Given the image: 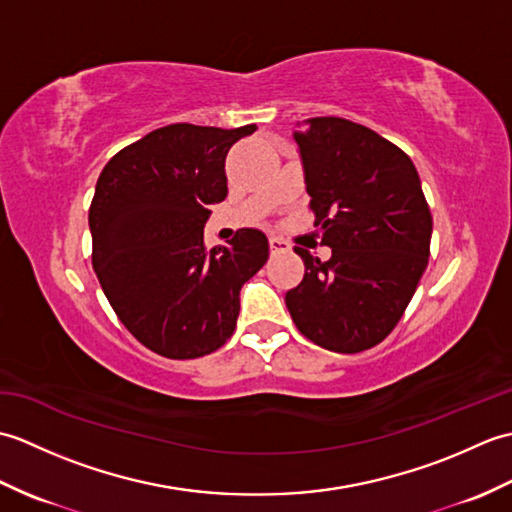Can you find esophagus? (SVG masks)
I'll list each match as a JSON object with an SVG mask.
<instances>
[{
  "label": "esophagus",
  "mask_w": 512,
  "mask_h": 512,
  "mask_svg": "<svg viewBox=\"0 0 512 512\" xmlns=\"http://www.w3.org/2000/svg\"><path fill=\"white\" fill-rule=\"evenodd\" d=\"M268 244H270V253H273V255L286 253V250H290V244L284 242V239H279V237H270Z\"/></svg>",
  "instance_id": "1"
}]
</instances>
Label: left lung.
<instances>
[{
    "label": "left lung",
    "instance_id": "1",
    "mask_svg": "<svg viewBox=\"0 0 512 512\" xmlns=\"http://www.w3.org/2000/svg\"><path fill=\"white\" fill-rule=\"evenodd\" d=\"M295 140L321 262L295 246L306 275L286 292L297 330L325 350L356 354L387 339L429 264L431 211L411 158L339 116L297 123Z\"/></svg>",
    "mask_w": 512,
    "mask_h": 512
}]
</instances>
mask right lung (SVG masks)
Masks as SVG:
<instances>
[{"label": "right lung", "mask_w": 512, "mask_h": 512, "mask_svg": "<svg viewBox=\"0 0 512 512\" xmlns=\"http://www.w3.org/2000/svg\"><path fill=\"white\" fill-rule=\"evenodd\" d=\"M176 123L127 145L101 171L90 204L92 266L116 317L173 361L231 339L239 290L268 259V239L242 228L206 248L209 206L228 193L224 162L255 132Z\"/></svg>", "instance_id": "1"}]
</instances>
